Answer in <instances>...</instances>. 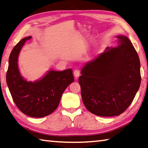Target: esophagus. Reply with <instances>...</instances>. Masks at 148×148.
Segmentation results:
<instances>
[{
	"label": "esophagus",
	"mask_w": 148,
	"mask_h": 148,
	"mask_svg": "<svg viewBox=\"0 0 148 148\" xmlns=\"http://www.w3.org/2000/svg\"><path fill=\"white\" fill-rule=\"evenodd\" d=\"M73 75L76 78V79H77V78L80 76V71L79 69H75L73 72Z\"/></svg>",
	"instance_id": "34e87169"
}]
</instances>
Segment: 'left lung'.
<instances>
[{
	"label": "left lung",
	"mask_w": 148,
	"mask_h": 148,
	"mask_svg": "<svg viewBox=\"0 0 148 148\" xmlns=\"http://www.w3.org/2000/svg\"><path fill=\"white\" fill-rule=\"evenodd\" d=\"M119 45L107 48L81 69L82 101L94 115H121L132 104L140 85V63L132 43L118 35Z\"/></svg>",
	"instance_id": "obj_1"
}]
</instances>
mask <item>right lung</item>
Segmentation results:
<instances>
[{
  "instance_id": "obj_1",
  "label": "right lung",
  "mask_w": 148,
  "mask_h": 148,
  "mask_svg": "<svg viewBox=\"0 0 148 148\" xmlns=\"http://www.w3.org/2000/svg\"><path fill=\"white\" fill-rule=\"evenodd\" d=\"M27 37L14 47L9 57L6 73L7 84L15 104L21 111L32 117L49 115L57 108L66 88L74 81L71 69L62 71L49 70L41 79L27 82L21 76L18 57Z\"/></svg>"
}]
</instances>
